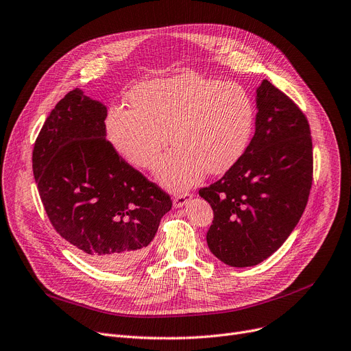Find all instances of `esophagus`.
<instances>
[{"instance_id":"34e87169","label":"esophagus","mask_w":351,"mask_h":351,"mask_svg":"<svg viewBox=\"0 0 351 351\" xmlns=\"http://www.w3.org/2000/svg\"><path fill=\"white\" fill-rule=\"evenodd\" d=\"M191 197H193V194L191 193H180V194H176L174 195V198H173V204H174V207H182V206H186L190 199H191Z\"/></svg>"}]
</instances>
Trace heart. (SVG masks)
Listing matches in <instances>:
<instances>
[{"label": "heart", "instance_id": "b5f03b06", "mask_svg": "<svg viewBox=\"0 0 351 351\" xmlns=\"http://www.w3.org/2000/svg\"><path fill=\"white\" fill-rule=\"evenodd\" d=\"M130 110L114 107L107 136L125 161L154 169L170 141L176 145L158 165L157 177L174 191L207 174H223L245 153L256 111L237 82L178 74L143 82L128 95Z\"/></svg>", "mask_w": 351, "mask_h": 351}]
</instances>
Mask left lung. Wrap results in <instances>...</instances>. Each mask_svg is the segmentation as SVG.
Returning a JSON list of instances; mask_svg holds the SVG:
<instances>
[{
	"mask_svg": "<svg viewBox=\"0 0 351 351\" xmlns=\"http://www.w3.org/2000/svg\"><path fill=\"white\" fill-rule=\"evenodd\" d=\"M256 134L245 153L208 187L198 190L214 219L211 253L231 267H252L287 240L313 186V143L306 114L270 81L257 90Z\"/></svg>",
	"mask_w": 351,
	"mask_h": 351,
	"instance_id": "obj_1",
	"label": "left lung"
}]
</instances>
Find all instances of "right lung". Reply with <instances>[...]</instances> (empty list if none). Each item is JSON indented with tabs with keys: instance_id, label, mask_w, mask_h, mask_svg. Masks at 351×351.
<instances>
[{
	"instance_id": "1",
	"label": "right lung",
	"mask_w": 351,
	"mask_h": 351,
	"mask_svg": "<svg viewBox=\"0 0 351 351\" xmlns=\"http://www.w3.org/2000/svg\"><path fill=\"white\" fill-rule=\"evenodd\" d=\"M106 117L80 88L65 94L36 140L32 171L54 230L82 258L115 271L145 256L173 202L115 152Z\"/></svg>"
}]
</instances>
